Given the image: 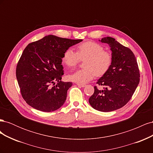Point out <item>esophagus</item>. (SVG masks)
<instances>
[{
    "label": "esophagus",
    "mask_w": 153,
    "mask_h": 153,
    "mask_svg": "<svg viewBox=\"0 0 153 153\" xmlns=\"http://www.w3.org/2000/svg\"><path fill=\"white\" fill-rule=\"evenodd\" d=\"M76 85H77L78 86L82 87H84L85 86V84H76Z\"/></svg>",
    "instance_id": "34e87169"
}]
</instances>
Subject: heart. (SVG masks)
<instances>
[{
    "instance_id": "1",
    "label": "heart",
    "mask_w": 153,
    "mask_h": 153,
    "mask_svg": "<svg viewBox=\"0 0 153 153\" xmlns=\"http://www.w3.org/2000/svg\"><path fill=\"white\" fill-rule=\"evenodd\" d=\"M104 50L102 45L94 41H86L80 44L77 47L76 52L71 48L66 49L62 60L69 68L75 67L81 59H86L84 63L85 68L69 75V80L84 84L93 79L96 75L98 76L104 75L112 63V53Z\"/></svg>"
}]
</instances>
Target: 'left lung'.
Listing matches in <instances>:
<instances>
[{"label": "left lung", "instance_id": "obj_1", "mask_svg": "<svg viewBox=\"0 0 153 153\" xmlns=\"http://www.w3.org/2000/svg\"><path fill=\"white\" fill-rule=\"evenodd\" d=\"M109 45L112 51V63L109 70L96 82L103 85L89 100L93 108L100 112H111L121 108L130 100L140 82V72L135 55L128 47L114 38L105 37L99 40Z\"/></svg>", "mask_w": 153, "mask_h": 153}]
</instances>
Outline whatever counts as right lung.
Returning a JSON list of instances; mask_svg holds the SVG:
<instances>
[{"mask_svg": "<svg viewBox=\"0 0 153 153\" xmlns=\"http://www.w3.org/2000/svg\"><path fill=\"white\" fill-rule=\"evenodd\" d=\"M82 41L48 35L27 46L17 64L16 76L27 104L46 112L61 107L73 84L61 81L62 55L66 49Z\"/></svg>", "mask_w": 153, "mask_h": 153, "instance_id": "obj_1", "label": "right lung"}]
</instances>
